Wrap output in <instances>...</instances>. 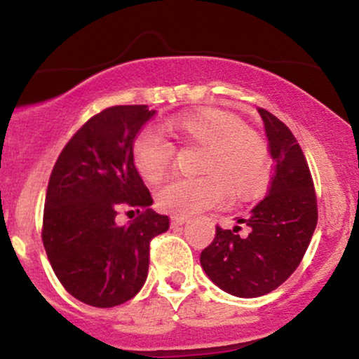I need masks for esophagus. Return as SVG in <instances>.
<instances>
[{
	"instance_id": "34e87169",
	"label": "esophagus",
	"mask_w": 359,
	"mask_h": 359,
	"mask_svg": "<svg viewBox=\"0 0 359 359\" xmlns=\"http://www.w3.org/2000/svg\"><path fill=\"white\" fill-rule=\"evenodd\" d=\"M170 222H172V226H182V224H185V222H187V217H185V216H172Z\"/></svg>"
}]
</instances>
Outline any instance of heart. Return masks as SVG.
Masks as SVG:
<instances>
[{"instance_id": "b5f03b06", "label": "heart", "mask_w": 359, "mask_h": 359, "mask_svg": "<svg viewBox=\"0 0 359 359\" xmlns=\"http://www.w3.org/2000/svg\"><path fill=\"white\" fill-rule=\"evenodd\" d=\"M165 133L204 147L197 179L172 180L156 191V205L175 216L214 208L231 191L236 199L257 197L270 180L265 140L226 111L204 108L163 123ZM135 168L147 182H158L170 168L174 147L150 130L140 131L131 148Z\"/></svg>"}]
</instances>
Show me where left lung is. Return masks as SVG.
Masks as SVG:
<instances>
[{"instance_id": "1", "label": "left lung", "mask_w": 359, "mask_h": 359, "mask_svg": "<svg viewBox=\"0 0 359 359\" xmlns=\"http://www.w3.org/2000/svg\"><path fill=\"white\" fill-rule=\"evenodd\" d=\"M275 162L269 194L240 226L222 229L201 253V265L221 290L236 297L270 294L294 273L317 224V201L307 160L292 131L266 109H258Z\"/></svg>"}]
</instances>
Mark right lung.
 I'll use <instances>...</instances> for the list:
<instances>
[{"instance_id": "1", "label": "right lung", "mask_w": 359, "mask_h": 359, "mask_svg": "<svg viewBox=\"0 0 359 359\" xmlns=\"http://www.w3.org/2000/svg\"><path fill=\"white\" fill-rule=\"evenodd\" d=\"M156 113L145 104L113 106L88 119L60 151L45 197L42 240L65 290L93 307L133 299L145 283L150 241L168 229V217L151 211L147 185L131 148ZM142 214L116 224L117 209Z\"/></svg>"}]
</instances>
